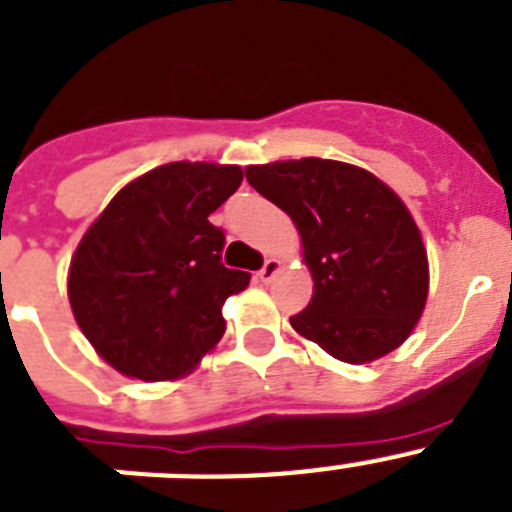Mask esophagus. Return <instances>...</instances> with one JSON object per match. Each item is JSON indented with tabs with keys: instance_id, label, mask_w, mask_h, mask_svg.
Here are the masks:
<instances>
[{
	"instance_id": "obj_1",
	"label": "esophagus",
	"mask_w": 512,
	"mask_h": 512,
	"mask_svg": "<svg viewBox=\"0 0 512 512\" xmlns=\"http://www.w3.org/2000/svg\"><path fill=\"white\" fill-rule=\"evenodd\" d=\"M279 269H282V264H279L277 259H266L264 266H261V271H259V279H261V282H264V284H269L271 279L277 277Z\"/></svg>"
}]
</instances>
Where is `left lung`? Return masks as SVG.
I'll use <instances>...</instances> for the list:
<instances>
[{"label":"left lung","mask_w":512,"mask_h":512,"mask_svg":"<svg viewBox=\"0 0 512 512\" xmlns=\"http://www.w3.org/2000/svg\"><path fill=\"white\" fill-rule=\"evenodd\" d=\"M246 179L300 230L315 284L292 328L346 364L395 351L428 297V256L405 202L366 169L328 158L248 166Z\"/></svg>","instance_id":"8db88e82"}]
</instances>
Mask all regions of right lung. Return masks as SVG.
<instances>
[{
	"label": "right lung",
	"mask_w": 512,
	"mask_h": 512,
	"mask_svg": "<svg viewBox=\"0 0 512 512\" xmlns=\"http://www.w3.org/2000/svg\"><path fill=\"white\" fill-rule=\"evenodd\" d=\"M241 182V166H158L122 187L81 238L69 269L71 310L125 377H182L225 333V300L251 274L225 269V233L207 217Z\"/></svg>",
	"instance_id": "1"
}]
</instances>
